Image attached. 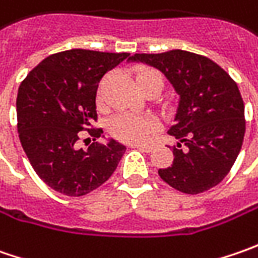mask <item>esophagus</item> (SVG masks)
<instances>
[{"label": "esophagus", "instance_id": "obj_1", "mask_svg": "<svg viewBox=\"0 0 258 258\" xmlns=\"http://www.w3.org/2000/svg\"><path fill=\"white\" fill-rule=\"evenodd\" d=\"M134 148H138V149H141L144 152H152V149H154L152 145H135Z\"/></svg>", "mask_w": 258, "mask_h": 258}]
</instances>
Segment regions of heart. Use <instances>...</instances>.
Masks as SVG:
<instances>
[{"label":"heart","mask_w":258,"mask_h":258,"mask_svg":"<svg viewBox=\"0 0 258 258\" xmlns=\"http://www.w3.org/2000/svg\"><path fill=\"white\" fill-rule=\"evenodd\" d=\"M135 77L141 90L149 85L159 86L161 89L164 86L162 75L149 67H139L136 70ZM100 99H102V89L99 90V100ZM109 131L119 141H123L127 144H145L158 131V122L151 116L119 113L112 117L109 123Z\"/></svg>","instance_id":"b5f03b06"}]
</instances>
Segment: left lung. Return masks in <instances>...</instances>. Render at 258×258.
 Returning a JSON list of instances; mask_svg holds the SVG:
<instances>
[{
    "instance_id": "1",
    "label": "left lung",
    "mask_w": 258,
    "mask_h": 258,
    "mask_svg": "<svg viewBox=\"0 0 258 258\" xmlns=\"http://www.w3.org/2000/svg\"><path fill=\"white\" fill-rule=\"evenodd\" d=\"M131 61L161 70L179 94L173 162L158 173L183 194H201L218 185L233 168L245 134L244 103L230 75L205 55L183 50L135 54Z\"/></svg>"
}]
</instances>
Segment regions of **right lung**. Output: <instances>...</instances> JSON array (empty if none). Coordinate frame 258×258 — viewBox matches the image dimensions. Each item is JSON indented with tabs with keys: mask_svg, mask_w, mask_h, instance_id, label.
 <instances>
[{
	"mask_svg": "<svg viewBox=\"0 0 258 258\" xmlns=\"http://www.w3.org/2000/svg\"><path fill=\"white\" fill-rule=\"evenodd\" d=\"M129 53L67 50L48 55L27 75L17 96L20 142L35 173L50 188L67 197H82L114 172L126 146L114 139L106 145L79 146L80 132L93 141L103 131L89 129L97 120L96 93L100 79Z\"/></svg>",
	"mask_w": 258,
	"mask_h": 258,
	"instance_id": "1",
	"label": "right lung"
}]
</instances>
